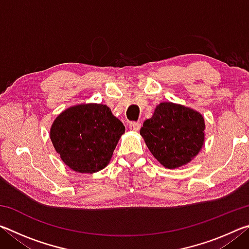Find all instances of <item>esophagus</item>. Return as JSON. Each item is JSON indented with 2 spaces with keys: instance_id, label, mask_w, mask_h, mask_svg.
<instances>
[{
  "instance_id": "obj_1",
  "label": "esophagus",
  "mask_w": 249,
  "mask_h": 249,
  "mask_svg": "<svg viewBox=\"0 0 249 249\" xmlns=\"http://www.w3.org/2000/svg\"><path fill=\"white\" fill-rule=\"evenodd\" d=\"M142 124L138 123V122H130L129 123V128L134 130V132H137V130H140Z\"/></svg>"
}]
</instances>
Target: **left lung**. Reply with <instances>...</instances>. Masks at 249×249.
<instances>
[{
    "mask_svg": "<svg viewBox=\"0 0 249 249\" xmlns=\"http://www.w3.org/2000/svg\"><path fill=\"white\" fill-rule=\"evenodd\" d=\"M204 120L200 113L170 102L160 103L146 120L141 135L154 157L175 169L197 155L204 142Z\"/></svg>",
    "mask_w": 249,
    "mask_h": 249,
    "instance_id": "left-lung-1",
    "label": "left lung"
}]
</instances>
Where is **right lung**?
Here are the masks:
<instances>
[{"label":"right lung","instance_id":"right-lung-1","mask_svg":"<svg viewBox=\"0 0 249 249\" xmlns=\"http://www.w3.org/2000/svg\"><path fill=\"white\" fill-rule=\"evenodd\" d=\"M123 133L125 126L107 105L82 104L54 120L50 140L69 168L93 174L107 165Z\"/></svg>","mask_w":249,"mask_h":249}]
</instances>
